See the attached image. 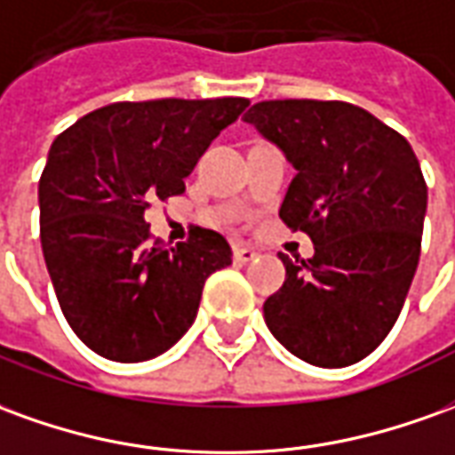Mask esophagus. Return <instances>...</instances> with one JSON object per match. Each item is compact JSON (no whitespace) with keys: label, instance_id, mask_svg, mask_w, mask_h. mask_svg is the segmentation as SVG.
Segmentation results:
<instances>
[{"label":"esophagus","instance_id":"esophagus-1","mask_svg":"<svg viewBox=\"0 0 455 455\" xmlns=\"http://www.w3.org/2000/svg\"><path fill=\"white\" fill-rule=\"evenodd\" d=\"M256 259V251L246 249V246H236L234 249V260L236 263H251V260Z\"/></svg>","mask_w":455,"mask_h":455}]
</instances>
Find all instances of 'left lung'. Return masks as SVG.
Instances as JSON below:
<instances>
[{"mask_svg": "<svg viewBox=\"0 0 455 455\" xmlns=\"http://www.w3.org/2000/svg\"><path fill=\"white\" fill-rule=\"evenodd\" d=\"M246 123L275 142L295 177L283 224L305 231L313 259L291 260L263 303L283 347L315 367H347L382 345L414 281L427 182L404 135L345 100H263Z\"/></svg>", "mask_w": 455, "mask_h": 455, "instance_id": "left-lung-1", "label": "left lung"}]
</instances>
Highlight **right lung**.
<instances>
[{"label": "right lung", "instance_id": "add662e5", "mask_svg": "<svg viewBox=\"0 0 455 455\" xmlns=\"http://www.w3.org/2000/svg\"><path fill=\"white\" fill-rule=\"evenodd\" d=\"M246 98L110 103L53 140L39 180L41 249L63 317L113 362L152 360L192 327L206 278L231 263L227 238L192 227L152 241L145 212L184 177Z\"/></svg>", "mask_w": 455, "mask_h": 455}]
</instances>
